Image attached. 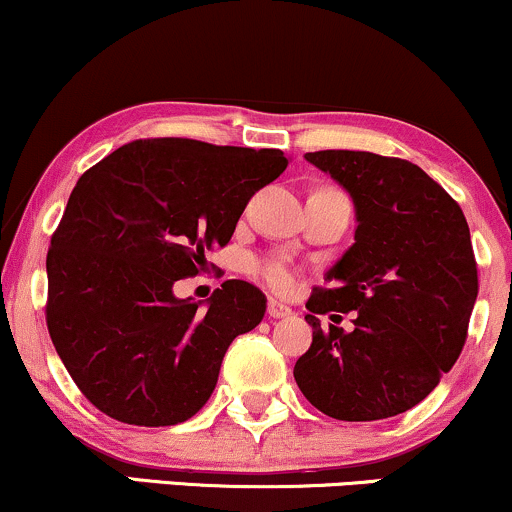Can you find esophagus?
Returning a JSON list of instances; mask_svg holds the SVG:
<instances>
[{"mask_svg": "<svg viewBox=\"0 0 512 512\" xmlns=\"http://www.w3.org/2000/svg\"><path fill=\"white\" fill-rule=\"evenodd\" d=\"M267 315L274 317V320H279V317H289V315H293V310H291L286 303L276 301V298H269V303H267Z\"/></svg>", "mask_w": 512, "mask_h": 512, "instance_id": "esophagus-1", "label": "esophagus"}]
</instances>
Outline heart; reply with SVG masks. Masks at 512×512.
Segmentation results:
<instances>
[{"label": "heart", "mask_w": 512, "mask_h": 512, "mask_svg": "<svg viewBox=\"0 0 512 512\" xmlns=\"http://www.w3.org/2000/svg\"><path fill=\"white\" fill-rule=\"evenodd\" d=\"M260 274L262 279L267 281L269 286L276 291H289L293 286V272L289 264L279 262V260H269V262H262L260 264Z\"/></svg>", "instance_id": "b5f03b06"}]
</instances>
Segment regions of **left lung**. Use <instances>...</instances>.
<instances>
[{"label":"left lung","mask_w":512,"mask_h":512,"mask_svg":"<svg viewBox=\"0 0 512 512\" xmlns=\"http://www.w3.org/2000/svg\"><path fill=\"white\" fill-rule=\"evenodd\" d=\"M305 158L349 192L358 226L325 276L330 286L305 303L313 344L293 378L332 419H390L436 390L467 339L479 293L467 219L402 158L342 149ZM330 309H356L355 330L322 331L314 315Z\"/></svg>","instance_id":"obj_1"}]
</instances>
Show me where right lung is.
<instances>
[{
    "label": "right lung",
    "instance_id": "1",
    "mask_svg": "<svg viewBox=\"0 0 512 512\" xmlns=\"http://www.w3.org/2000/svg\"><path fill=\"white\" fill-rule=\"evenodd\" d=\"M279 149L137 139L81 175L48 250L50 339L93 407L134 426H175L207 404L238 334L267 310L223 281L207 310L173 284L207 269L245 204L279 178Z\"/></svg>",
    "mask_w": 512,
    "mask_h": 512
}]
</instances>
